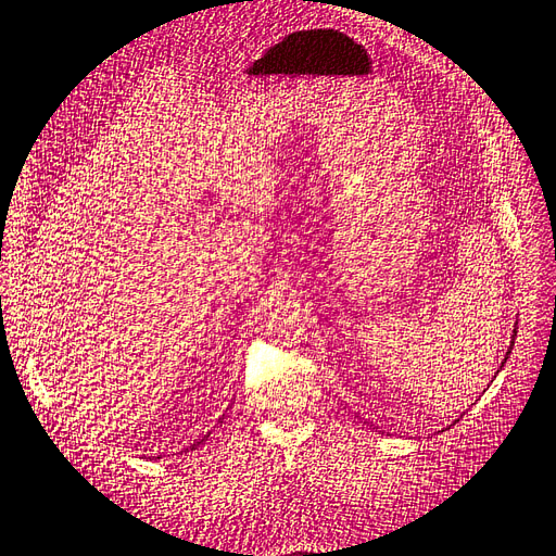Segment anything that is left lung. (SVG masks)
Wrapping results in <instances>:
<instances>
[{
	"instance_id": "8db88e82",
	"label": "left lung",
	"mask_w": 556,
	"mask_h": 556,
	"mask_svg": "<svg viewBox=\"0 0 556 556\" xmlns=\"http://www.w3.org/2000/svg\"><path fill=\"white\" fill-rule=\"evenodd\" d=\"M508 354H510V352H508ZM508 354H506V356H508Z\"/></svg>"
}]
</instances>
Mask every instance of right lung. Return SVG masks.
<instances>
[{
	"instance_id": "1",
	"label": "right lung",
	"mask_w": 556,
	"mask_h": 556,
	"mask_svg": "<svg viewBox=\"0 0 556 556\" xmlns=\"http://www.w3.org/2000/svg\"><path fill=\"white\" fill-rule=\"evenodd\" d=\"M200 443H202V441H200Z\"/></svg>"
}]
</instances>
